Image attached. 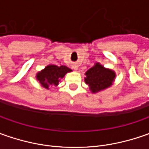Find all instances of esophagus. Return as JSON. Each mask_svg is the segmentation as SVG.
I'll return each instance as SVG.
<instances>
[{"label": "esophagus", "mask_w": 149, "mask_h": 149, "mask_svg": "<svg viewBox=\"0 0 149 149\" xmlns=\"http://www.w3.org/2000/svg\"><path fill=\"white\" fill-rule=\"evenodd\" d=\"M73 69H74V70H78L79 66H78L77 65H73Z\"/></svg>", "instance_id": "obj_1"}]
</instances>
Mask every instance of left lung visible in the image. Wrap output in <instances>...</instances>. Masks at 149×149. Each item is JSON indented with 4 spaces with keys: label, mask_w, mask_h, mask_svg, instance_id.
Segmentation results:
<instances>
[{
    "label": "left lung",
    "mask_w": 149,
    "mask_h": 149,
    "mask_svg": "<svg viewBox=\"0 0 149 149\" xmlns=\"http://www.w3.org/2000/svg\"><path fill=\"white\" fill-rule=\"evenodd\" d=\"M84 82L88 84L89 90L96 94L111 87L116 78V73L108 69L99 62L85 72Z\"/></svg>",
    "instance_id": "1"
}]
</instances>
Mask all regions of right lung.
<instances>
[{"instance_id":"1","label":"right lung","mask_w":149,"mask_h":149,"mask_svg":"<svg viewBox=\"0 0 149 149\" xmlns=\"http://www.w3.org/2000/svg\"><path fill=\"white\" fill-rule=\"evenodd\" d=\"M71 71L72 70L65 65L57 66L49 64L38 72L36 78L43 88L49 89L50 86H57L66 74Z\"/></svg>"}]
</instances>
